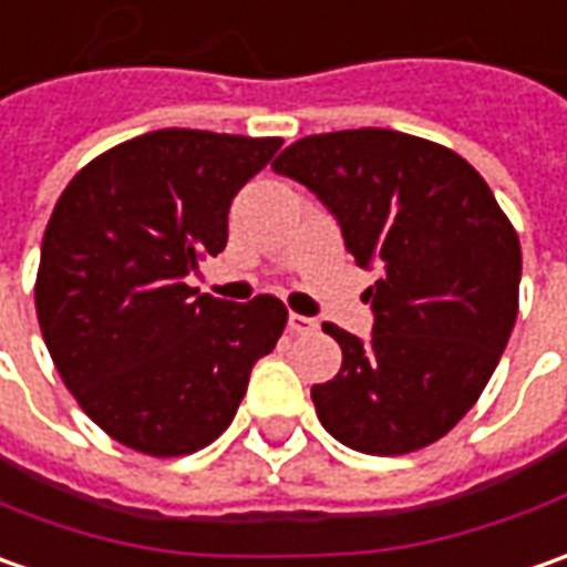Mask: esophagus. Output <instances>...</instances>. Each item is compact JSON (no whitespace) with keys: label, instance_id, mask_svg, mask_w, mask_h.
<instances>
[{"label":"esophagus","instance_id":"esophagus-1","mask_svg":"<svg viewBox=\"0 0 567 567\" xmlns=\"http://www.w3.org/2000/svg\"><path fill=\"white\" fill-rule=\"evenodd\" d=\"M290 330L292 333H311V330H318V321L315 318H306V315H290Z\"/></svg>","mask_w":567,"mask_h":567}]
</instances>
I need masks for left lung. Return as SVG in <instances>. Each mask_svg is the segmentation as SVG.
Instances as JSON below:
<instances>
[{
	"label": "left lung",
	"mask_w": 567,
	"mask_h": 567,
	"mask_svg": "<svg viewBox=\"0 0 567 567\" xmlns=\"http://www.w3.org/2000/svg\"><path fill=\"white\" fill-rule=\"evenodd\" d=\"M271 168L318 196L352 261L378 280L371 337L324 324L337 378L311 386L324 431L349 450L402 455L465 417L518 318L522 243L462 155L383 127L306 136Z\"/></svg>",
	"instance_id": "obj_1"
}]
</instances>
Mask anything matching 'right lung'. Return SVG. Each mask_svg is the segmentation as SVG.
Wrapping results in <instances>:
<instances>
[{"label": "right lung", "mask_w": 567, "mask_h": 567, "mask_svg": "<svg viewBox=\"0 0 567 567\" xmlns=\"http://www.w3.org/2000/svg\"><path fill=\"white\" fill-rule=\"evenodd\" d=\"M280 140L152 131L90 162L43 234L37 318L80 409L117 443L186 455L227 431L252 364L277 346L275 296L186 287L227 246V212Z\"/></svg>", "instance_id": "add662e5"}]
</instances>
